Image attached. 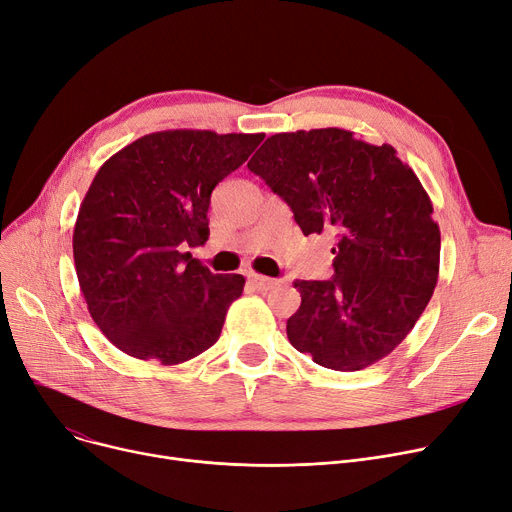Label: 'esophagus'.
<instances>
[{
  "mask_svg": "<svg viewBox=\"0 0 512 512\" xmlns=\"http://www.w3.org/2000/svg\"><path fill=\"white\" fill-rule=\"evenodd\" d=\"M247 278H249V284L255 288V290H259V292H267V290H272L278 282L276 280H272V278H267V276H261V274H247Z\"/></svg>",
  "mask_w": 512,
  "mask_h": 512,
  "instance_id": "34e87169",
  "label": "esophagus"
}]
</instances>
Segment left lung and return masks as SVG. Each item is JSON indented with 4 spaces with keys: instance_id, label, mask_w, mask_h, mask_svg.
<instances>
[{
    "instance_id": "8db88e82",
    "label": "left lung",
    "mask_w": 512,
    "mask_h": 512,
    "mask_svg": "<svg viewBox=\"0 0 512 512\" xmlns=\"http://www.w3.org/2000/svg\"><path fill=\"white\" fill-rule=\"evenodd\" d=\"M247 168L294 213L305 236L334 234V276L301 280L286 334L321 367L359 371L390 355L432 299L440 228L432 201L392 145L315 128L267 139Z\"/></svg>"
}]
</instances>
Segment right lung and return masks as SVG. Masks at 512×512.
Returning a JSON list of instances; mask_svg holds the SVG:
<instances>
[{
  "label": "right lung",
  "mask_w": 512,
  "mask_h": 512,
  "mask_svg": "<svg viewBox=\"0 0 512 512\" xmlns=\"http://www.w3.org/2000/svg\"><path fill=\"white\" fill-rule=\"evenodd\" d=\"M263 137L153 132L99 168L72 249L89 313L122 353L176 365L218 342L245 278L211 274L184 249L205 245L211 191Z\"/></svg>",
  "instance_id": "add662e5"
}]
</instances>
